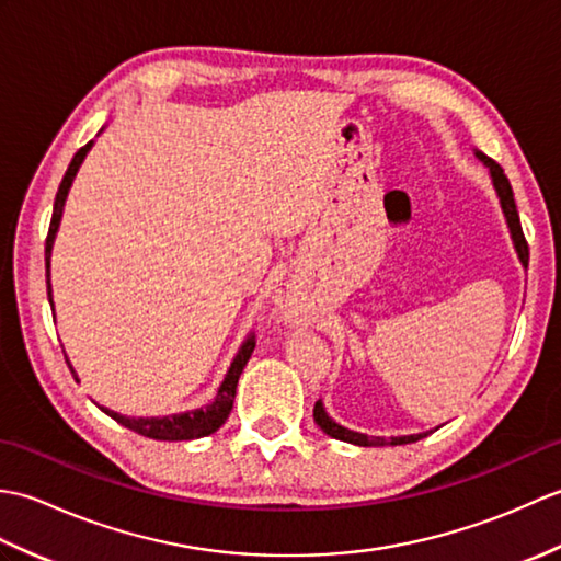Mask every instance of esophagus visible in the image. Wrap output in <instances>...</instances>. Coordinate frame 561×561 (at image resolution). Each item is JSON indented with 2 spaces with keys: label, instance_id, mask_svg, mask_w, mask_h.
Here are the masks:
<instances>
[{
  "label": "esophagus",
  "instance_id": "34e87169",
  "mask_svg": "<svg viewBox=\"0 0 561 561\" xmlns=\"http://www.w3.org/2000/svg\"><path fill=\"white\" fill-rule=\"evenodd\" d=\"M284 316H287L289 323H296V325L304 323V320H306V313H304L301 304L294 301V299H291L287 306H284Z\"/></svg>",
  "mask_w": 561,
  "mask_h": 561
}]
</instances>
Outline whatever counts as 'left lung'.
<instances>
[{
  "label": "left lung",
  "instance_id": "obj_1",
  "mask_svg": "<svg viewBox=\"0 0 561 561\" xmlns=\"http://www.w3.org/2000/svg\"><path fill=\"white\" fill-rule=\"evenodd\" d=\"M474 157H478L482 161V165L486 171H490V178H492V185H494V193L499 197V205H502V211H504V219H506V226H508V233H511V241H514V248H516V255L520 260V265H528V243H526V236H523V229H520V219H518V209H516V199H514V190H511V183L508 178L504 173L502 165H499L496 161H492L490 157H484L482 151L474 149ZM313 420L316 424L323 428V432L332 438L337 440H344V444H354V446H402V444H414V440L424 438L426 434L432 432H424V434H410V436H392V438H383V436H368V434H362V432H352V428L337 424L332 416L328 414L323 400L316 402L313 408ZM438 428V426H436Z\"/></svg>",
  "mask_w": 561,
  "mask_h": 561
}]
</instances>
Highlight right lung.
<instances>
[{"label": "right lung", "instance_id": "1", "mask_svg": "<svg viewBox=\"0 0 561 561\" xmlns=\"http://www.w3.org/2000/svg\"><path fill=\"white\" fill-rule=\"evenodd\" d=\"M103 133V129H101ZM99 133V135H101ZM93 147V139L89 141L87 147H81L75 159H71L69 169L62 178V183H59V190H57V197H55V207H53V219H50V231H47V241H45V274H47V301H50L53 311H55V304H53V284H50V257H53V245H55V236L59 231V221H62V211H65V202H67V195H69V187L71 183H75V178L81 169L83 159H87V153L91 151ZM255 350V332H250V335L243 340L241 350L236 352L233 362L229 366V371H226L221 386L217 390V396H214V400L209 404H205V408H197V410H187V412H178V414H163V416H127V414H121L115 412L111 408H103V404H99V408L113 416V420L117 424H123L127 428H133V432L147 436V438H157V440H190V438H202V436H209L217 432V428L229 420V414L233 410V398H236V386H238V378H241L243 368L250 359V354H253ZM65 352V350H62ZM67 359V354H65ZM69 364V359H67ZM71 368V376L77 378L79 383V376L75 371V366L69 364Z\"/></svg>", "mask_w": 561, "mask_h": 561}]
</instances>
